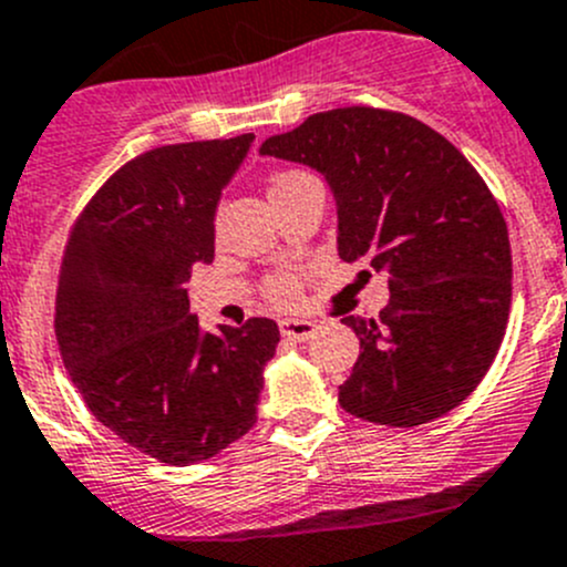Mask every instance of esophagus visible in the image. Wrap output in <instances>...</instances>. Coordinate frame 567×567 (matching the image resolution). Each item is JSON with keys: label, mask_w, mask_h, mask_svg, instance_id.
Wrapping results in <instances>:
<instances>
[{"label": "esophagus", "mask_w": 567, "mask_h": 567, "mask_svg": "<svg viewBox=\"0 0 567 567\" xmlns=\"http://www.w3.org/2000/svg\"><path fill=\"white\" fill-rule=\"evenodd\" d=\"M317 326L311 320H295V317H287V320H280V333L292 342H306V339L315 337Z\"/></svg>", "instance_id": "1"}]
</instances>
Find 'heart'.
Listing matches in <instances>:
<instances>
[{
	"label": "heart",
	"instance_id": "heart-1",
	"mask_svg": "<svg viewBox=\"0 0 567 567\" xmlns=\"http://www.w3.org/2000/svg\"><path fill=\"white\" fill-rule=\"evenodd\" d=\"M295 175H300V172H280V175L272 177V188L280 186V183L292 181ZM261 292L269 303L295 306L300 298V284H298V278H295V272H289V269H280V272H272L264 278Z\"/></svg>",
	"mask_w": 567,
	"mask_h": 567
}]
</instances>
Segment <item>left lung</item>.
<instances>
[{
	"label": "left lung",
	"mask_w": 567,
	"mask_h": 567,
	"mask_svg": "<svg viewBox=\"0 0 567 567\" xmlns=\"http://www.w3.org/2000/svg\"><path fill=\"white\" fill-rule=\"evenodd\" d=\"M261 153L322 172L339 256L390 272L379 317L342 320L361 344L339 386L344 412L412 429L460 406L493 364L512 306L509 230L471 161L420 118L373 105L315 113Z\"/></svg>",
	"instance_id": "8db88e82"
}]
</instances>
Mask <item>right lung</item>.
Listing matches in <instances>:
<instances>
[{"instance_id":"obj_1","label":"right lung","mask_w":567,"mask_h":567,"mask_svg":"<svg viewBox=\"0 0 567 567\" xmlns=\"http://www.w3.org/2000/svg\"><path fill=\"white\" fill-rule=\"evenodd\" d=\"M252 133L153 147L85 203L63 247L55 337L85 406L118 440L192 465L256 425L278 326L199 331L183 289L214 261V214Z\"/></svg>"}]
</instances>
